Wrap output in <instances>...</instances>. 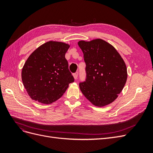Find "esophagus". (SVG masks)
<instances>
[{"label": "esophagus", "instance_id": "34e87169", "mask_svg": "<svg viewBox=\"0 0 153 153\" xmlns=\"http://www.w3.org/2000/svg\"><path fill=\"white\" fill-rule=\"evenodd\" d=\"M78 75V72H76L75 73H74V74H73V77H74V78H75V80H76V79H77Z\"/></svg>", "mask_w": 153, "mask_h": 153}]
</instances>
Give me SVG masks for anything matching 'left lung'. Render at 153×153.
<instances>
[{
  "label": "left lung",
  "mask_w": 153,
  "mask_h": 153,
  "mask_svg": "<svg viewBox=\"0 0 153 153\" xmlns=\"http://www.w3.org/2000/svg\"><path fill=\"white\" fill-rule=\"evenodd\" d=\"M86 64V80L79 84L82 94L96 106L112 103L126 84L127 68L112 45L101 39L79 41Z\"/></svg>",
  "instance_id": "8db88e82"
}]
</instances>
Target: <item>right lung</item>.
I'll use <instances>...</instances> for the list:
<instances>
[{"mask_svg":"<svg viewBox=\"0 0 153 153\" xmlns=\"http://www.w3.org/2000/svg\"><path fill=\"white\" fill-rule=\"evenodd\" d=\"M69 47L65 43L50 41L29 55L22 68V80L32 100L52 103L74 82L65 58Z\"/></svg>","mask_w":153,"mask_h":153,"instance_id":"obj_1","label":"right lung"}]
</instances>
